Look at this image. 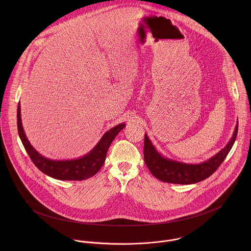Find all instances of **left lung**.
Returning <instances> with one entry per match:
<instances>
[{
	"label": "left lung",
	"mask_w": 251,
	"mask_h": 251,
	"mask_svg": "<svg viewBox=\"0 0 251 251\" xmlns=\"http://www.w3.org/2000/svg\"><path fill=\"white\" fill-rule=\"evenodd\" d=\"M239 122L227 145L209 159L200 163H186L168 158L160 153L145 133L144 160L153 177L164 182L191 184L209 178L223 162L236 141Z\"/></svg>",
	"instance_id": "8db88e82"
}]
</instances>
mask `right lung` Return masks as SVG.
<instances>
[{
    "mask_svg": "<svg viewBox=\"0 0 251 251\" xmlns=\"http://www.w3.org/2000/svg\"><path fill=\"white\" fill-rule=\"evenodd\" d=\"M20 102L17 107V127L19 137L36 167L45 175L61 180H83L95 176L103 165L108 149L117 134L126 126L125 123L107 130L98 144L86 154L66 160L51 159L40 154L28 140L21 120Z\"/></svg>",
    "mask_w": 251,
    "mask_h": 251,
    "instance_id": "add662e5",
    "label": "right lung"
}]
</instances>
